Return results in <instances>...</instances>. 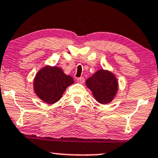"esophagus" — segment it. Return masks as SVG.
Segmentation results:
<instances>
[{
	"label": "esophagus",
	"instance_id": "34e87169",
	"mask_svg": "<svg viewBox=\"0 0 158 158\" xmlns=\"http://www.w3.org/2000/svg\"><path fill=\"white\" fill-rule=\"evenodd\" d=\"M76 80H77L78 82L80 83V84H83V83H84V82H85V79L83 77L77 78V79H76Z\"/></svg>",
	"mask_w": 158,
	"mask_h": 158
}]
</instances>
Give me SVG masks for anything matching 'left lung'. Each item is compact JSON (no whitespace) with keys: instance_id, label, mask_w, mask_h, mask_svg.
Masks as SVG:
<instances>
[{"instance_id":"obj_1","label":"left lung","mask_w":158,"mask_h":158,"mask_svg":"<svg viewBox=\"0 0 158 158\" xmlns=\"http://www.w3.org/2000/svg\"><path fill=\"white\" fill-rule=\"evenodd\" d=\"M85 85L92 91L95 100L101 104L111 103L118 91V81L115 74L103 69L98 70L88 78Z\"/></svg>"}]
</instances>
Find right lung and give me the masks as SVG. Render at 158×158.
Listing matches in <instances>:
<instances>
[{
	"label": "right lung",
	"instance_id": "obj_1",
	"mask_svg": "<svg viewBox=\"0 0 158 158\" xmlns=\"http://www.w3.org/2000/svg\"><path fill=\"white\" fill-rule=\"evenodd\" d=\"M33 83L38 98L46 103L53 104L62 98L66 88L73 84L74 80L60 67L46 65L37 73Z\"/></svg>",
	"mask_w": 158,
	"mask_h": 158
}]
</instances>
